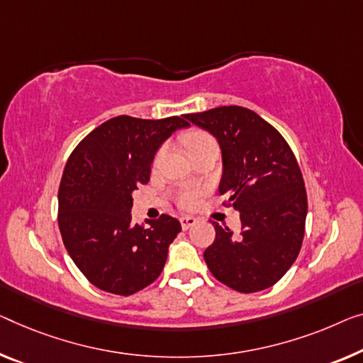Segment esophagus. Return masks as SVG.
Here are the masks:
<instances>
[{
  "mask_svg": "<svg viewBox=\"0 0 363 363\" xmlns=\"http://www.w3.org/2000/svg\"><path fill=\"white\" fill-rule=\"evenodd\" d=\"M197 223V218H194V216H181V226L182 230H189L191 226H194Z\"/></svg>",
  "mask_w": 363,
  "mask_h": 363,
  "instance_id": "1",
  "label": "esophagus"
}]
</instances>
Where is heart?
<instances>
[{
    "label": "heart",
    "mask_w": 363,
    "mask_h": 363,
    "mask_svg": "<svg viewBox=\"0 0 363 363\" xmlns=\"http://www.w3.org/2000/svg\"><path fill=\"white\" fill-rule=\"evenodd\" d=\"M212 142L213 138L203 132H192L186 140L189 153H192V151L202 148L203 145L212 143ZM197 199H199V191H196V189H186V191H182L179 194V203L186 208L194 207V205L197 203Z\"/></svg>",
    "instance_id": "obj_1"
}]
</instances>
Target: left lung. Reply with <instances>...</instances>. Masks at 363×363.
<instances>
[{
    "mask_svg": "<svg viewBox=\"0 0 363 363\" xmlns=\"http://www.w3.org/2000/svg\"><path fill=\"white\" fill-rule=\"evenodd\" d=\"M221 150L218 192L240 212L241 233L213 223L203 252L216 280L241 294L277 284L298 256L308 212L305 182L294 151L270 123L246 107L221 106L187 113Z\"/></svg>",
    "mask_w": 363,
    "mask_h": 363,
    "instance_id": "left-lung-1",
    "label": "left lung"
}]
</instances>
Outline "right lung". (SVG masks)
Wrapping results in <instances>:
<instances>
[{
	"label": "right lung",
	"instance_id": "right-lung-1",
	"mask_svg": "<svg viewBox=\"0 0 363 363\" xmlns=\"http://www.w3.org/2000/svg\"><path fill=\"white\" fill-rule=\"evenodd\" d=\"M184 118L113 117L69 155L58 189V226L69 257L97 289L128 296L160 277L181 223L161 215L148 226L133 225L132 194L150 181L161 145L191 125Z\"/></svg>",
	"mask_w": 363,
	"mask_h": 363
}]
</instances>
